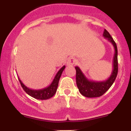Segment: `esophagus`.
<instances>
[{
  "instance_id": "1",
  "label": "esophagus",
  "mask_w": 131,
  "mask_h": 131,
  "mask_svg": "<svg viewBox=\"0 0 131 131\" xmlns=\"http://www.w3.org/2000/svg\"><path fill=\"white\" fill-rule=\"evenodd\" d=\"M76 62H77V60H76L75 58H69L66 62L67 66H73V65L76 63Z\"/></svg>"
}]
</instances>
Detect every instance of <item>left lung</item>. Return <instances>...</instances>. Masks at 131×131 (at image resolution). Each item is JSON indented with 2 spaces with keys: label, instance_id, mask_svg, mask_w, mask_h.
<instances>
[{
  "label": "left lung",
  "instance_id": "obj_1",
  "mask_svg": "<svg viewBox=\"0 0 131 131\" xmlns=\"http://www.w3.org/2000/svg\"><path fill=\"white\" fill-rule=\"evenodd\" d=\"M103 37L113 45L115 53L113 58V70L110 77L106 81H94L89 80L79 67L76 66V83L80 93L87 98H95L103 95L111 87L115 81L118 72L117 48L116 43L106 29H104Z\"/></svg>",
  "mask_w": 131,
  "mask_h": 131
}]
</instances>
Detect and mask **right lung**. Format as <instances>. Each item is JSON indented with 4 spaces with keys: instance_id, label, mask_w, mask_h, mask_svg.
I'll return each mask as SVG.
<instances>
[{
    "instance_id": "right-lung-1",
    "label": "right lung",
    "mask_w": 131,
    "mask_h": 131,
    "mask_svg": "<svg viewBox=\"0 0 131 131\" xmlns=\"http://www.w3.org/2000/svg\"><path fill=\"white\" fill-rule=\"evenodd\" d=\"M65 68H66V66H63L59 70L58 72L56 73L55 77L53 79L52 83L50 84L49 86L42 89L34 90V89H29V88L27 87L25 84L21 82V81L19 79V77H18V79H19V83H20L21 85L22 86L23 89L27 94H29L33 98H35V99H38V100H47V99L52 98L56 92L58 86L59 80H60V77L62 75V73L63 70H64Z\"/></svg>"
}]
</instances>
